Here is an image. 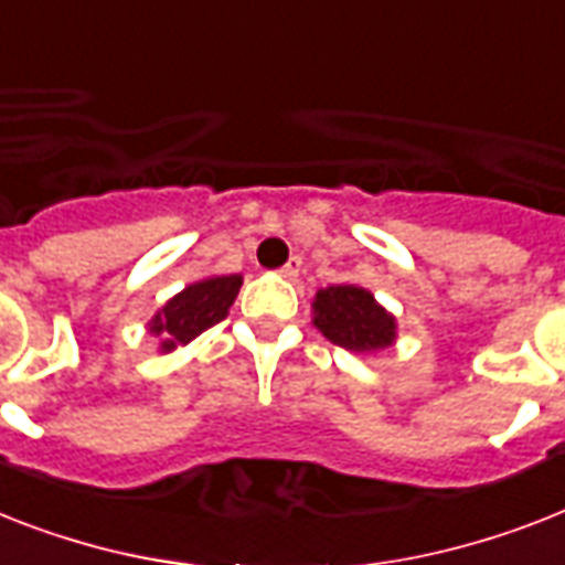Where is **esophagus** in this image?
Segmentation results:
<instances>
[{
	"label": "esophagus",
	"mask_w": 565,
	"mask_h": 565,
	"mask_svg": "<svg viewBox=\"0 0 565 565\" xmlns=\"http://www.w3.org/2000/svg\"><path fill=\"white\" fill-rule=\"evenodd\" d=\"M298 273H301V258H298V255H292V258L281 267V275L284 278H290V281H296Z\"/></svg>",
	"instance_id": "1"
}]
</instances>
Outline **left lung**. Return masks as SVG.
<instances>
[{"instance_id":"1","label":"left lung","mask_w":565,"mask_h":565,"mask_svg":"<svg viewBox=\"0 0 565 565\" xmlns=\"http://www.w3.org/2000/svg\"><path fill=\"white\" fill-rule=\"evenodd\" d=\"M313 324L333 345L351 354H374L397 342V319L380 305L374 292L356 284H337L316 292Z\"/></svg>"}]
</instances>
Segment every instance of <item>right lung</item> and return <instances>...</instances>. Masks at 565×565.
<instances>
[{"instance_id": "add662e5", "label": "right lung", "mask_w": 565, "mask_h": 565, "mask_svg": "<svg viewBox=\"0 0 565 565\" xmlns=\"http://www.w3.org/2000/svg\"><path fill=\"white\" fill-rule=\"evenodd\" d=\"M241 284L243 275H205L168 298L148 322V333L159 339V354H171L177 345H188L211 324L223 322L228 307L235 305Z\"/></svg>"}]
</instances>
